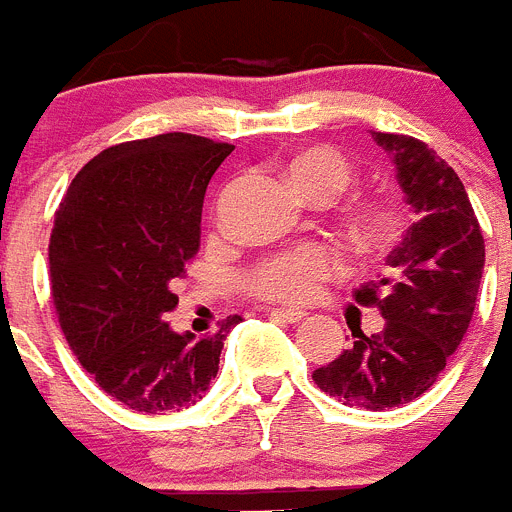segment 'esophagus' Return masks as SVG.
Instances as JSON below:
<instances>
[{
	"instance_id": "obj_1",
	"label": "esophagus",
	"mask_w": 512,
	"mask_h": 512,
	"mask_svg": "<svg viewBox=\"0 0 512 512\" xmlns=\"http://www.w3.org/2000/svg\"><path fill=\"white\" fill-rule=\"evenodd\" d=\"M270 316L278 321H285V324H298V321L306 319V313L303 311H288V308H273V311H270Z\"/></svg>"
}]
</instances>
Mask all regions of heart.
<instances>
[{"instance_id":"obj_1","label":"heart","mask_w":512,"mask_h":512,"mask_svg":"<svg viewBox=\"0 0 512 512\" xmlns=\"http://www.w3.org/2000/svg\"><path fill=\"white\" fill-rule=\"evenodd\" d=\"M288 178L306 199H336L354 178L352 163L339 150L311 147L288 165ZM400 232V211L390 201H367L349 219V237L362 250H382ZM342 273V260L329 247L301 245L257 262L242 275V290L260 301L303 306L319 296L321 283Z\"/></svg>"}]
</instances>
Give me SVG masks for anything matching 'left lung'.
I'll return each instance as SVG.
<instances>
[{
  "mask_svg": "<svg viewBox=\"0 0 512 512\" xmlns=\"http://www.w3.org/2000/svg\"><path fill=\"white\" fill-rule=\"evenodd\" d=\"M393 158L416 222L388 255L390 275L354 290L380 308L385 326L313 372V382L352 408L388 411L426 393L472 321L485 267V239L464 183L446 160L408 135L372 132Z\"/></svg>",
  "mask_w": 512,
  "mask_h": 512,
  "instance_id": "obj_1",
  "label": "left lung"
}]
</instances>
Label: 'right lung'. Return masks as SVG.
<instances>
[{
	"mask_svg": "<svg viewBox=\"0 0 512 512\" xmlns=\"http://www.w3.org/2000/svg\"><path fill=\"white\" fill-rule=\"evenodd\" d=\"M232 150L188 132L107 147L55 211L48 260L63 334L96 385L137 413L199 403L242 321L227 316L204 339L165 321L199 252L206 186Z\"/></svg>",
	"mask_w": 512,
	"mask_h": 512,
	"instance_id": "1",
	"label": "right lung"
}]
</instances>
